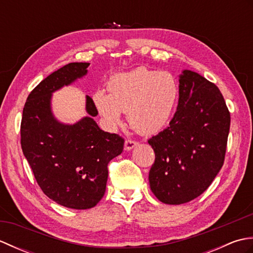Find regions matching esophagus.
Listing matches in <instances>:
<instances>
[{
  "label": "esophagus",
  "instance_id": "esophagus-1",
  "mask_svg": "<svg viewBox=\"0 0 253 253\" xmlns=\"http://www.w3.org/2000/svg\"><path fill=\"white\" fill-rule=\"evenodd\" d=\"M137 144H138L137 141L131 140V139H128V140L125 141V149L127 150V151H130V150L135 148Z\"/></svg>",
  "mask_w": 253,
  "mask_h": 253
}]
</instances>
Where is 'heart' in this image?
Listing matches in <instances>:
<instances>
[{
	"label": "heart",
	"mask_w": 253,
	"mask_h": 253,
	"mask_svg": "<svg viewBox=\"0 0 253 253\" xmlns=\"http://www.w3.org/2000/svg\"><path fill=\"white\" fill-rule=\"evenodd\" d=\"M107 89L96 91V110L109 128H115L127 113L137 132L153 135L169 125L179 101V84L173 74L144 66L112 76Z\"/></svg>",
	"instance_id": "b5f03b06"
}]
</instances>
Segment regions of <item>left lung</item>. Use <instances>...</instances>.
Wrapping results in <instances>:
<instances>
[{"label": "left lung", "instance_id": "8db88e82", "mask_svg": "<svg viewBox=\"0 0 253 253\" xmlns=\"http://www.w3.org/2000/svg\"><path fill=\"white\" fill-rule=\"evenodd\" d=\"M229 126L219 89L198 73L182 71L175 115L148 140L155 153L150 188L161 202L182 204L208 189L224 164Z\"/></svg>", "mask_w": 253, "mask_h": 253}]
</instances>
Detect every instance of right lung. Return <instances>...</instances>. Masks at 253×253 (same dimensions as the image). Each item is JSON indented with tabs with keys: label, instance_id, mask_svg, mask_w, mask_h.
Masks as SVG:
<instances>
[{
	"label": "right lung",
	"instance_id": "1",
	"mask_svg": "<svg viewBox=\"0 0 253 253\" xmlns=\"http://www.w3.org/2000/svg\"><path fill=\"white\" fill-rule=\"evenodd\" d=\"M89 63H69L37 85L27 98L20 125V143L35 178L51 200L85 210L104 196L107 164L123 152L124 139L100 129L98 110L85 96L88 116L69 125L52 112V94L87 75Z\"/></svg>",
	"mask_w": 253,
	"mask_h": 253
}]
</instances>
